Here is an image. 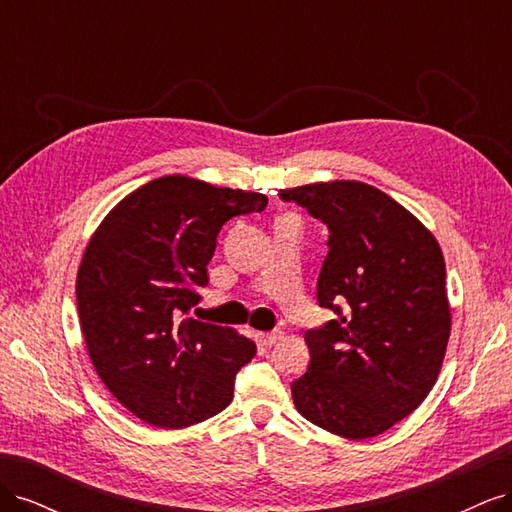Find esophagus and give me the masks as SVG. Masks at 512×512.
<instances>
[{
	"label": "esophagus",
	"instance_id": "1",
	"mask_svg": "<svg viewBox=\"0 0 512 512\" xmlns=\"http://www.w3.org/2000/svg\"><path fill=\"white\" fill-rule=\"evenodd\" d=\"M284 335H282V331H269V333H260V344L262 346H273V344H277L280 342Z\"/></svg>",
	"mask_w": 512,
	"mask_h": 512
}]
</instances>
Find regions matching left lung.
<instances>
[{"instance_id": "left-lung-1", "label": "left lung", "mask_w": 512, "mask_h": 512, "mask_svg": "<svg viewBox=\"0 0 512 512\" xmlns=\"http://www.w3.org/2000/svg\"><path fill=\"white\" fill-rule=\"evenodd\" d=\"M329 228L316 284L335 318L305 333L309 367L292 401L335 436H380L423 404L451 335L436 237L389 194L361 181L282 190Z\"/></svg>"}]
</instances>
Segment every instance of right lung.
<instances>
[{"label":"right lung","mask_w":512,"mask_h":512,"mask_svg":"<svg viewBox=\"0 0 512 512\" xmlns=\"http://www.w3.org/2000/svg\"><path fill=\"white\" fill-rule=\"evenodd\" d=\"M267 196L183 175L128 194L106 215L76 275L81 331L98 376L141 421L181 429L222 412L256 344L183 318L209 284L222 226Z\"/></svg>","instance_id":"add662e5"}]
</instances>
